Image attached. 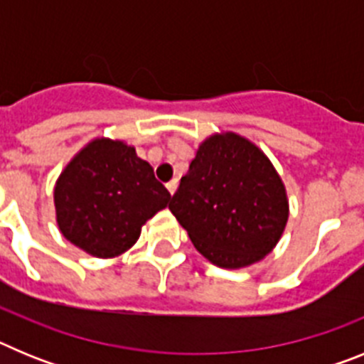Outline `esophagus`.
<instances>
[{"label":"esophagus","instance_id":"1","mask_svg":"<svg viewBox=\"0 0 364 364\" xmlns=\"http://www.w3.org/2000/svg\"><path fill=\"white\" fill-rule=\"evenodd\" d=\"M166 188H167V191L171 193V195H175V191H176V188H178V180H171V182H167L166 184Z\"/></svg>","mask_w":364,"mask_h":364}]
</instances>
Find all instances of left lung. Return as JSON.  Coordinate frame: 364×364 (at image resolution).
I'll use <instances>...</instances> for the list:
<instances>
[{
  "instance_id": "left-lung-1",
  "label": "left lung",
  "mask_w": 364,
  "mask_h": 364,
  "mask_svg": "<svg viewBox=\"0 0 364 364\" xmlns=\"http://www.w3.org/2000/svg\"><path fill=\"white\" fill-rule=\"evenodd\" d=\"M169 210L211 264L239 269L277 246L290 204L284 182L262 149L226 131L198 146Z\"/></svg>"
}]
</instances>
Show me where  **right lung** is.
<instances>
[{"label": "right lung", "instance_id": "add662e5", "mask_svg": "<svg viewBox=\"0 0 364 364\" xmlns=\"http://www.w3.org/2000/svg\"><path fill=\"white\" fill-rule=\"evenodd\" d=\"M169 198L133 146L104 136L74 154L54 186L62 235L98 259H112L133 247L144 224Z\"/></svg>", "mask_w": 364, "mask_h": 364}]
</instances>
